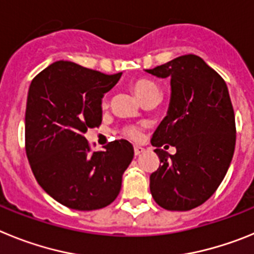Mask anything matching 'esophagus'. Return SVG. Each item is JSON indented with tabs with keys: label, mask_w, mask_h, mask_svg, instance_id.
Here are the masks:
<instances>
[{
	"label": "esophagus",
	"mask_w": 254,
	"mask_h": 254,
	"mask_svg": "<svg viewBox=\"0 0 254 254\" xmlns=\"http://www.w3.org/2000/svg\"><path fill=\"white\" fill-rule=\"evenodd\" d=\"M143 151H145V149H143V147L134 146V155H136V156H138L140 154H142Z\"/></svg>",
	"instance_id": "34e87169"
}]
</instances>
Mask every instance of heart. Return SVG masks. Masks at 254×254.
<instances>
[{
	"label": "heart",
	"instance_id": "obj_1",
	"mask_svg": "<svg viewBox=\"0 0 254 254\" xmlns=\"http://www.w3.org/2000/svg\"><path fill=\"white\" fill-rule=\"evenodd\" d=\"M132 90L134 91V94L138 96V99L141 102L146 100L149 96H151L152 94L159 93L158 86L154 84V82L149 81V80H145V78H138V80H134L131 84ZM107 105V100H103V107ZM122 133L125 134L126 137L129 138V140L138 141L142 136V132H141V127L138 126H127L122 129Z\"/></svg>",
	"mask_w": 254,
	"mask_h": 254
}]
</instances>
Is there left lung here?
Listing matches in <instances>:
<instances>
[{"mask_svg":"<svg viewBox=\"0 0 254 254\" xmlns=\"http://www.w3.org/2000/svg\"><path fill=\"white\" fill-rule=\"evenodd\" d=\"M146 72L169 77L172 86L168 114L151 138L160 165L150 176V190L165 210H192L214 194L232 163L237 131L228 86L196 55ZM169 144L177 149L174 155L163 151Z\"/></svg>","mask_w":254,"mask_h":254,"instance_id":"left-lung-1","label":"left lung"}]
</instances>
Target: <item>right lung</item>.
I'll list each match as a JSON object with an SVG mask.
<instances>
[{
    "label": "right lung",
    "mask_w": 254,
    "mask_h": 254,
    "mask_svg": "<svg viewBox=\"0 0 254 254\" xmlns=\"http://www.w3.org/2000/svg\"><path fill=\"white\" fill-rule=\"evenodd\" d=\"M121 75H105L68 61L38 73L28 93L25 150L35 179L64 206L91 211L111 205L133 159L128 141L91 151L84 133L102 123V98Z\"/></svg>",
    "instance_id": "right-lung-1"
}]
</instances>
